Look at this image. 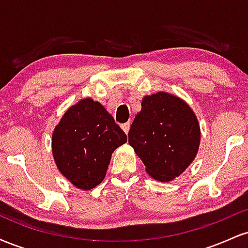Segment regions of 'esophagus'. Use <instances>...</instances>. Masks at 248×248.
<instances>
[{
    "instance_id": "obj_1",
    "label": "esophagus",
    "mask_w": 248,
    "mask_h": 248,
    "mask_svg": "<svg viewBox=\"0 0 248 248\" xmlns=\"http://www.w3.org/2000/svg\"><path fill=\"white\" fill-rule=\"evenodd\" d=\"M121 128L124 129V132L128 134V132H129V128H130V122H126V124H121Z\"/></svg>"
}]
</instances>
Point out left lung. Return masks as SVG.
Returning a JSON list of instances; mask_svg holds the SVG:
<instances>
[{
  "label": "left lung",
  "mask_w": 248,
  "mask_h": 248,
  "mask_svg": "<svg viewBox=\"0 0 248 248\" xmlns=\"http://www.w3.org/2000/svg\"><path fill=\"white\" fill-rule=\"evenodd\" d=\"M141 106L130 126L128 142L148 175L160 182L172 181L198 153L197 116L186 101L167 92L146 95Z\"/></svg>",
  "instance_id": "left-lung-1"
}]
</instances>
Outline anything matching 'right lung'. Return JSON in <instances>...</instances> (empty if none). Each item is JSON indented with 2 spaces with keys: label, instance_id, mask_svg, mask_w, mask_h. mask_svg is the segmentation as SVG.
Returning <instances> with one entry per match:
<instances>
[{
  "label": "right lung",
  "instance_id": "1",
  "mask_svg": "<svg viewBox=\"0 0 248 248\" xmlns=\"http://www.w3.org/2000/svg\"><path fill=\"white\" fill-rule=\"evenodd\" d=\"M126 142L106 108L86 98L64 113L51 146L62 175L78 189L91 190L104 181L113 152Z\"/></svg>",
  "mask_w": 248,
  "mask_h": 248
}]
</instances>
